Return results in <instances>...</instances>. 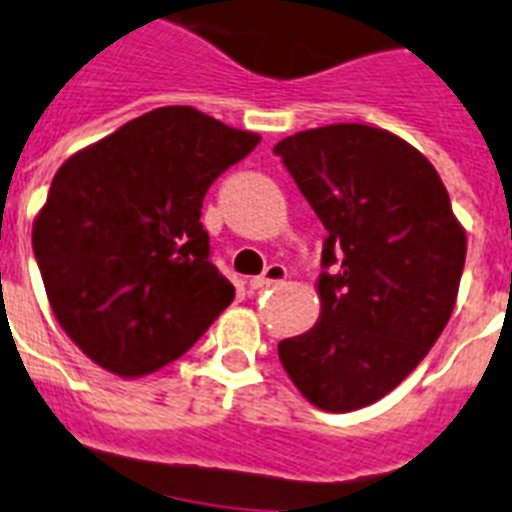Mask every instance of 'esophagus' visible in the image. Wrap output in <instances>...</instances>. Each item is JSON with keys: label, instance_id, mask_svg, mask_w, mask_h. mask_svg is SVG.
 <instances>
[{"label": "esophagus", "instance_id": "esophagus-1", "mask_svg": "<svg viewBox=\"0 0 512 512\" xmlns=\"http://www.w3.org/2000/svg\"><path fill=\"white\" fill-rule=\"evenodd\" d=\"M287 277V269L282 264H269L264 269V274H259V277H253V280H248V287L251 290H264V287L269 285H277V282H282Z\"/></svg>", "mask_w": 512, "mask_h": 512}]
</instances>
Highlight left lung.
I'll use <instances>...</instances> for the list:
<instances>
[{
    "instance_id": "obj_1",
    "label": "left lung",
    "mask_w": 512,
    "mask_h": 512,
    "mask_svg": "<svg viewBox=\"0 0 512 512\" xmlns=\"http://www.w3.org/2000/svg\"><path fill=\"white\" fill-rule=\"evenodd\" d=\"M322 219L319 319L277 345L303 398L329 413L377 403L424 361L458 298L466 230L437 170L390 130L340 122L274 146Z\"/></svg>"
}]
</instances>
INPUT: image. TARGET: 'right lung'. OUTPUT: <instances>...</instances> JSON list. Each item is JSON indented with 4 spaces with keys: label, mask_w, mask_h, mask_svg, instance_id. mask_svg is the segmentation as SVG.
<instances>
[{
    "label": "right lung",
    "mask_w": 512,
    "mask_h": 512,
    "mask_svg": "<svg viewBox=\"0 0 512 512\" xmlns=\"http://www.w3.org/2000/svg\"><path fill=\"white\" fill-rule=\"evenodd\" d=\"M259 141L193 107H159L59 167L33 253L59 327L101 369H162L230 306L201 206Z\"/></svg>",
    "instance_id": "obj_1"
}]
</instances>
